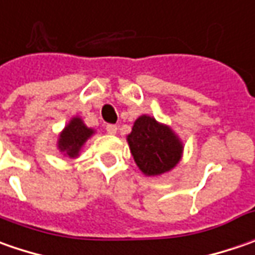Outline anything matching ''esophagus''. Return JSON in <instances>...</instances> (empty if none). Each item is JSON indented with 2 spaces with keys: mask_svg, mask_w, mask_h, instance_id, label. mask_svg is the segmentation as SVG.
I'll list each match as a JSON object with an SVG mask.
<instances>
[{
  "mask_svg": "<svg viewBox=\"0 0 255 255\" xmlns=\"http://www.w3.org/2000/svg\"><path fill=\"white\" fill-rule=\"evenodd\" d=\"M106 132L109 133V134H116L118 133V128L115 125H108L106 126Z\"/></svg>",
  "mask_w": 255,
  "mask_h": 255,
  "instance_id": "esophagus-1",
  "label": "esophagus"
}]
</instances>
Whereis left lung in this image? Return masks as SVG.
I'll use <instances>...</instances> for the list:
<instances>
[{
  "label": "left lung",
  "mask_w": 255,
  "mask_h": 255,
  "mask_svg": "<svg viewBox=\"0 0 255 255\" xmlns=\"http://www.w3.org/2000/svg\"><path fill=\"white\" fill-rule=\"evenodd\" d=\"M126 140L136 166L147 177L170 171L183 157L184 146L179 134L150 115H142L134 121Z\"/></svg>",
  "instance_id": "left-lung-1"
}]
</instances>
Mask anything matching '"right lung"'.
<instances>
[{
	"label": "right lung",
	"mask_w": 255,
	"mask_h": 255,
	"mask_svg": "<svg viewBox=\"0 0 255 255\" xmlns=\"http://www.w3.org/2000/svg\"><path fill=\"white\" fill-rule=\"evenodd\" d=\"M95 134V129L88 128L81 116H74L58 136L56 147L64 156L76 159L82 152L84 144Z\"/></svg>",
	"instance_id": "1"
}]
</instances>
